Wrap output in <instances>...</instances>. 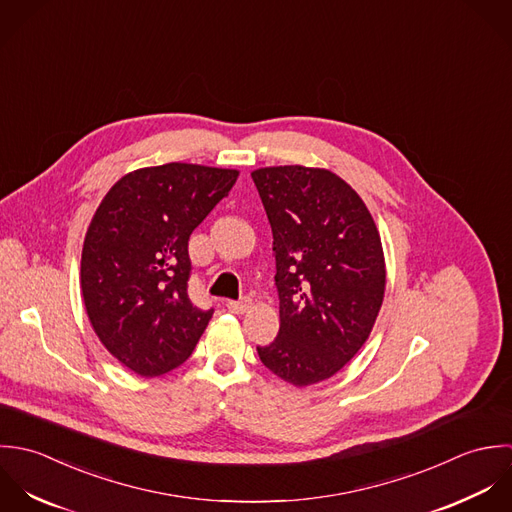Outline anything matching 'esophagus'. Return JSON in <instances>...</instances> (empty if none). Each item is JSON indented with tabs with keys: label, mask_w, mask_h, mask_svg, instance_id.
Listing matches in <instances>:
<instances>
[{
	"label": "esophagus",
	"mask_w": 512,
	"mask_h": 512,
	"mask_svg": "<svg viewBox=\"0 0 512 512\" xmlns=\"http://www.w3.org/2000/svg\"><path fill=\"white\" fill-rule=\"evenodd\" d=\"M251 299H241V301H229L227 303V308L233 312V314H243V312H247L249 308H251Z\"/></svg>",
	"instance_id": "esophagus-1"
}]
</instances>
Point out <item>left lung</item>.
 I'll return each mask as SVG.
<instances>
[{
	"label": "left lung",
	"instance_id": "1",
	"mask_svg": "<svg viewBox=\"0 0 512 512\" xmlns=\"http://www.w3.org/2000/svg\"><path fill=\"white\" fill-rule=\"evenodd\" d=\"M273 229L279 336L257 348L283 382L307 388L340 372L368 340L386 291L380 231L358 192L326 168L251 172Z\"/></svg>",
	"mask_w": 512,
	"mask_h": 512
}]
</instances>
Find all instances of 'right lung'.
Wrapping results in <instances>:
<instances>
[{"mask_svg": "<svg viewBox=\"0 0 512 512\" xmlns=\"http://www.w3.org/2000/svg\"><path fill=\"white\" fill-rule=\"evenodd\" d=\"M239 170L170 162L122 176L83 243L81 289L104 348L144 378L184 364L213 310L188 297L192 231L233 188Z\"/></svg>", "mask_w": 512, "mask_h": 512, "instance_id": "1", "label": "right lung"}]
</instances>
